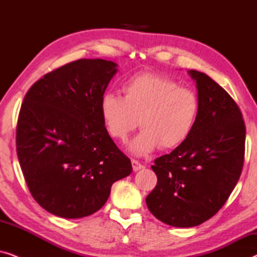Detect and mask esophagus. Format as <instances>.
I'll return each instance as SVG.
<instances>
[{
	"instance_id": "34e87169",
	"label": "esophagus",
	"mask_w": 257,
	"mask_h": 257,
	"mask_svg": "<svg viewBox=\"0 0 257 257\" xmlns=\"http://www.w3.org/2000/svg\"><path fill=\"white\" fill-rule=\"evenodd\" d=\"M132 168H133V171L137 172V171H139V170H142V168H144V165L140 164L138 160L133 159L132 160Z\"/></svg>"
}]
</instances>
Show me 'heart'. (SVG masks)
<instances>
[{
	"mask_svg": "<svg viewBox=\"0 0 257 257\" xmlns=\"http://www.w3.org/2000/svg\"><path fill=\"white\" fill-rule=\"evenodd\" d=\"M122 94L106 93L100 100V115L110 137L125 143L137 126L143 128L130 145L136 156H145L161 146L184 144L194 128L199 98L170 77L138 73L125 80Z\"/></svg>",
	"mask_w": 257,
	"mask_h": 257,
	"instance_id": "heart-1",
	"label": "heart"
}]
</instances>
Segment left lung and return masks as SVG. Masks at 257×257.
<instances>
[{
  "instance_id": "8db88e82",
  "label": "left lung",
  "mask_w": 257,
  "mask_h": 257,
  "mask_svg": "<svg viewBox=\"0 0 257 257\" xmlns=\"http://www.w3.org/2000/svg\"><path fill=\"white\" fill-rule=\"evenodd\" d=\"M196 82L199 114L184 144L157 158L158 182L147 195L150 212L173 227L199 226L219 212L240 179L245 126L233 98L203 72Z\"/></svg>"
}]
</instances>
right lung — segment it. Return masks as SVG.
<instances>
[{
	"instance_id": "right-lung-1",
	"label": "right lung",
	"mask_w": 257,
	"mask_h": 257,
	"mask_svg": "<svg viewBox=\"0 0 257 257\" xmlns=\"http://www.w3.org/2000/svg\"><path fill=\"white\" fill-rule=\"evenodd\" d=\"M117 72L105 59H78L28 91L16 127V151L28 188L47 212L65 219L96 213L131 160L105 128L100 100Z\"/></svg>"
}]
</instances>
